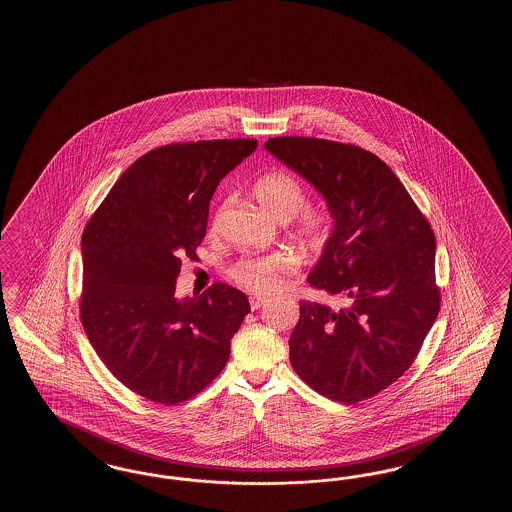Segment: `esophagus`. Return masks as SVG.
<instances>
[{"mask_svg":"<svg viewBox=\"0 0 512 512\" xmlns=\"http://www.w3.org/2000/svg\"><path fill=\"white\" fill-rule=\"evenodd\" d=\"M249 302H251L252 311H256V309H260L261 305L267 302V298L265 296H258V294H252Z\"/></svg>","mask_w":512,"mask_h":512,"instance_id":"obj_1","label":"esophagus"}]
</instances>
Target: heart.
Returning a JSON list of instances; mask_svg holds the SVG:
<instances>
[{"mask_svg": "<svg viewBox=\"0 0 512 512\" xmlns=\"http://www.w3.org/2000/svg\"><path fill=\"white\" fill-rule=\"evenodd\" d=\"M254 196L261 207L276 219L283 221L296 216L294 229L307 245L318 247L326 241L329 218L322 210L304 208L307 203L305 188L294 175L285 172L263 175L254 185ZM294 267L296 261L287 254H261L236 261L230 274L243 287L267 293L280 283L283 272L293 271Z\"/></svg>", "mask_w": 512, "mask_h": 512, "instance_id": "heart-1", "label": "heart"}]
</instances>
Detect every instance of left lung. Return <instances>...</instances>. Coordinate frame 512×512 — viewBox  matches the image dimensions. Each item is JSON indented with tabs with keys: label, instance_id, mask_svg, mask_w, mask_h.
I'll use <instances>...</instances> for the list:
<instances>
[{
	"label": "left lung",
	"instance_id": "obj_1",
	"mask_svg": "<svg viewBox=\"0 0 512 512\" xmlns=\"http://www.w3.org/2000/svg\"><path fill=\"white\" fill-rule=\"evenodd\" d=\"M263 148L324 197L333 229L307 282L348 300L300 302L291 366L327 399H370L412 366L439 313L434 230L392 168L359 146L274 137Z\"/></svg>",
	"mask_w": 512,
	"mask_h": 512
}]
</instances>
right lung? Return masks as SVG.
Wrapping results in <instances>:
<instances>
[{"label":"right lung","mask_w":512,"mask_h":512,"mask_svg":"<svg viewBox=\"0 0 512 512\" xmlns=\"http://www.w3.org/2000/svg\"><path fill=\"white\" fill-rule=\"evenodd\" d=\"M254 139L168 144L120 175L82 234L80 318L91 346L131 392L183 403L218 377L251 305L214 283L177 298L181 258H196L219 181Z\"/></svg>","instance_id":"1"}]
</instances>
